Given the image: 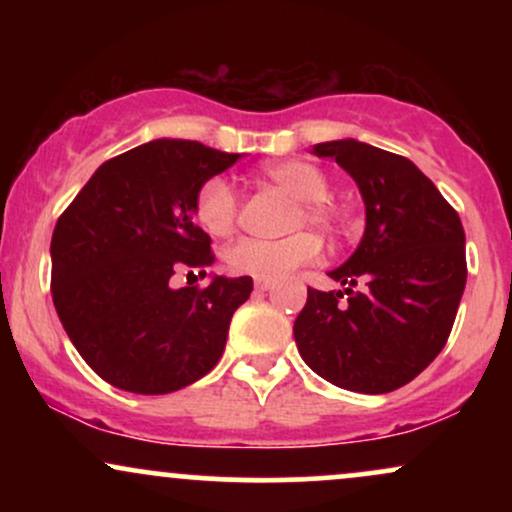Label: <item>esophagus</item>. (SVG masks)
<instances>
[{
	"mask_svg": "<svg viewBox=\"0 0 512 512\" xmlns=\"http://www.w3.org/2000/svg\"><path fill=\"white\" fill-rule=\"evenodd\" d=\"M274 286V281H269V279H255V289L257 291H269Z\"/></svg>",
	"mask_w": 512,
	"mask_h": 512,
	"instance_id": "esophagus-1",
	"label": "esophagus"
}]
</instances>
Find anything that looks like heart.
Masks as SVG:
<instances>
[{"instance_id": "obj_1", "label": "heart", "mask_w": 512, "mask_h": 512, "mask_svg": "<svg viewBox=\"0 0 512 512\" xmlns=\"http://www.w3.org/2000/svg\"><path fill=\"white\" fill-rule=\"evenodd\" d=\"M264 178L276 182L301 199V214L298 221H308L322 231H339L342 228V214L327 202V182L325 173L313 163L301 158H281L262 168ZM195 216L199 226L209 231L211 236H223L233 228L238 216V195L223 178H211L199 187L195 199ZM320 255V240L313 233L301 231L289 238L269 240V238H243L226 252L228 267L236 274L255 276V279H281L291 269L301 267L305 262H313Z\"/></svg>"}]
</instances>
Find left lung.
I'll list each match as a JSON object with an SVG mask.
<instances>
[{
  "instance_id": "left-lung-1",
  "label": "left lung",
  "mask_w": 512,
  "mask_h": 512,
  "mask_svg": "<svg viewBox=\"0 0 512 512\" xmlns=\"http://www.w3.org/2000/svg\"><path fill=\"white\" fill-rule=\"evenodd\" d=\"M313 154L354 178L366 228L330 272L346 289H308L293 337L327 383L383 395L414 380L448 342L467 284L462 221L409 158L358 139L315 144ZM356 283L362 289L351 292Z\"/></svg>"
}]
</instances>
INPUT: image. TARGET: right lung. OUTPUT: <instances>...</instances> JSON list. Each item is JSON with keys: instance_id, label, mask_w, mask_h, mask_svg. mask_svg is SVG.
Here are the masks:
<instances>
[{"instance_id": "right-lung-1", "label": "right lung", "mask_w": 512, "mask_h": 512, "mask_svg": "<svg viewBox=\"0 0 512 512\" xmlns=\"http://www.w3.org/2000/svg\"><path fill=\"white\" fill-rule=\"evenodd\" d=\"M240 154L187 139H154L105 161L52 233V301L81 358L105 383L166 395L219 363L250 276H207L211 238L195 223L199 187Z\"/></svg>"}]
</instances>
